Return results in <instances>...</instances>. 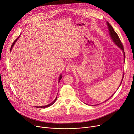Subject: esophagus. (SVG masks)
Here are the masks:
<instances>
[{
    "label": "esophagus",
    "mask_w": 134,
    "mask_h": 134,
    "mask_svg": "<svg viewBox=\"0 0 134 134\" xmlns=\"http://www.w3.org/2000/svg\"><path fill=\"white\" fill-rule=\"evenodd\" d=\"M75 69V66L72 64H68L66 67V70L67 71H72Z\"/></svg>",
    "instance_id": "34e87169"
}]
</instances>
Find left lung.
<instances>
[{"mask_svg":"<svg viewBox=\"0 0 134 134\" xmlns=\"http://www.w3.org/2000/svg\"><path fill=\"white\" fill-rule=\"evenodd\" d=\"M107 25H108V29H109V31L110 35V36H111V39H112V40L113 41V42H114V43H115L122 50H123L124 55V60H125V52H124V47H123L122 43V42H121V41H120V38L119 37V36H118V34H117V33L114 31L113 27H112V26L110 25V24L108 22H107ZM123 78H124V77H122V81H121V83H120L119 86H120V85H121V83H122ZM114 94V93L112 95V96H111L109 99H108L107 100H106L105 101H108L109 99H110L113 96V95Z\"/></svg>","mask_w":134,"mask_h":134,"instance_id":"left-lung-1","label":"left lung"}]
</instances>
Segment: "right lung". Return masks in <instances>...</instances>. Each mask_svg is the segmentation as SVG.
I'll return each instance as SVG.
<instances>
[{"label": "right lung", "instance_id": "obj_1", "mask_svg": "<svg viewBox=\"0 0 134 134\" xmlns=\"http://www.w3.org/2000/svg\"><path fill=\"white\" fill-rule=\"evenodd\" d=\"M19 37V36L17 38V39L13 42V43H12V46H11V48H10V51H11V50H12V48H13V46L14 45V44H15V42L17 41V40L18 39V38ZM62 75H60V76H59V82H60V80L62 79ZM57 97H56V98L55 99V100L52 102H51L50 104H48V105H44V106H42V107H35L36 108H47V107H50V106H51V105H52L55 102V101H56V100H57Z\"/></svg>", "mask_w": 134, "mask_h": 134}]
</instances>
